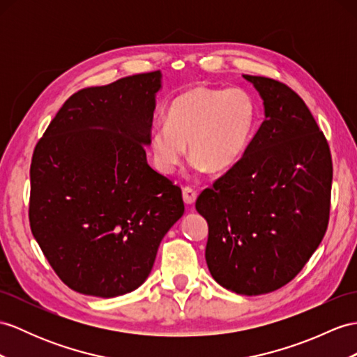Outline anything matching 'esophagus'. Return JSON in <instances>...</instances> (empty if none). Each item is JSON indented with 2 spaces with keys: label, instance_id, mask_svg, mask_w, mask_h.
<instances>
[{
  "label": "esophagus",
  "instance_id": "1",
  "mask_svg": "<svg viewBox=\"0 0 357 357\" xmlns=\"http://www.w3.org/2000/svg\"><path fill=\"white\" fill-rule=\"evenodd\" d=\"M197 199V192L192 189V188H183V202L188 204V206H192L195 203Z\"/></svg>",
  "mask_w": 357,
  "mask_h": 357
}]
</instances>
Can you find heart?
Here are the masks:
<instances>
[{"label": "heart", "instance_id": "heart-1", "mask_svg": "<svg viewBox=\"0 0 357 357\" xmlns=\"http://www.w3.org/2000/svg\"><path fill=\"white\" fill-rule=\"evenodd\" d=\"M253 95L241 88H192L172 100L167 123L154 126L149 149L154 168L172 174L188 151L198 171H225L245 154L257 123Z\"/></svg>", "mask_w": 357, "mask_h": 357}]
</instances>
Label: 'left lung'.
<instances>
[{"mask_svg":"<svg viewBox=\"0 0 357 357\" xmlns=\"http://www.w3.org/2000/svg\"><path fill=\"white\" fill-rule=\"evenodd\" d=\"M244 78L264 100L265 121L195 207L208 224L213 279L231 292L260 295L289 283L323 241L333 167L324 133L297 93L273 78Z\"/></svg>","mask_w":357,"mask_h":357,"instance_id":"1","label":"left lung"}]
</instances>
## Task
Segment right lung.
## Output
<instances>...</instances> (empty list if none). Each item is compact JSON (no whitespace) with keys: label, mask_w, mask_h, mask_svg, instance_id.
<instances>
[{"label":"right lung","mask_w":357,"mask_h":357,"mask_svg":"<svg viewBox=\"0 0 357 357\" xmlns=\"http://www.w3.org/2000/svg\"><path fill=\"white\" fill-rule=\"evenodd\" d=\"M160 89L154 71L78 91L34 149L31 233L77 292L113 298L137 289L185 212L180 188L146 163Z\"/></svg>","instance_id":"1"}]
</instances>
